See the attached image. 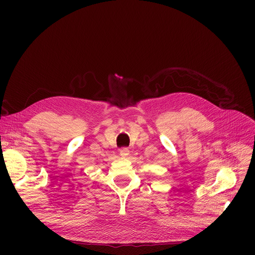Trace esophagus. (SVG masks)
Listing matches in <instances>:
<instances>
[{"label":"esophagus","instance_id":"esophagus-1","mask_svg":"<svg viewBox=\"0 0 255 255\" xmlns=\"http://www.w3.org/2000/svg\"><path fill=\"white\" fill-rule=\"evenodd\" d=\"M119 152H120V155H121V156H127V155H128V153H129V151H128V148H121V149L119 150Z\"/></svg>","mask_w":255,"mask_h":255}]
</instances>
